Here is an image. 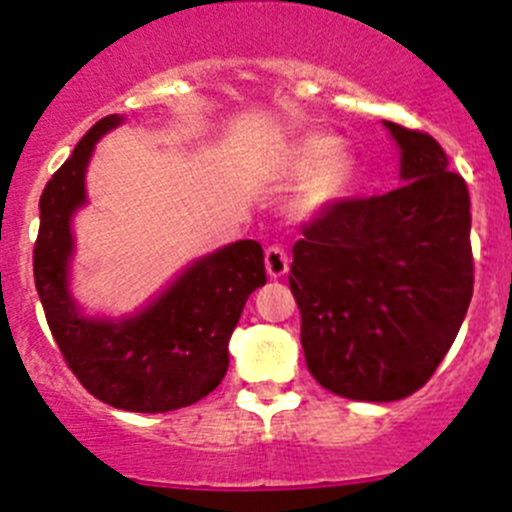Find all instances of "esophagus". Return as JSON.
<instances>
[{
    "label": "esophagus",
    "mask_w": 512,
    "mask_h": 512,
    "mask_svg": "<svg viewBox=\"0 0 512 512\" xmlns=\"http://www.w3.org/2000/svg\"><path fill=\"white\" fill-rule=\"evenodd\" d=\"M265 270L270 278H283V275H288L290 270V257L288 252H285V247L280 245H272L265 250Z\"/></svg>",
    "instance_id": "obj_1"
}]
</instances>
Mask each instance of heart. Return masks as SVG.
Here are the masks:
<instances>
[{"label": "heart", "mask_w": 512, "mask_h": 512, "mask_svg": "<svg viewBox=\"0 0 512 512\" xmlns=\"http://www.w3.org/2000/svg\"><path fill=\"white\" fill-rule=\"evenodd\" d=\"M298 166L305 174L295 191L293 209L303 219L326 212L341 197L353 174L351 154L323 136H308L298 143Z\"/></svg>", "instance_id": "1"}]
</instances>
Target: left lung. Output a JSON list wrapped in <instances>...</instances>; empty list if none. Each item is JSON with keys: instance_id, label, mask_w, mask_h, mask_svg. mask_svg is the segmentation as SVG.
Wrapping results in <instances>:
<instances>
[{"instance_id": "8db88e82", "label": "left lung", "mask_w": 512, "mask_h": 512, "mask_svg": "<svg viewBox=\"0 0 512 512\" xmlns=\"http://www.w3.org/2000/svg\"><path fill=\"white\" fill-rule=\"evenodd\" d=\"M399 189L338 202L293 247L305 364L323 389L396 401L427 384L472 298L470 194L427 133L384 121Z\"/></svg>"}]
</instances>
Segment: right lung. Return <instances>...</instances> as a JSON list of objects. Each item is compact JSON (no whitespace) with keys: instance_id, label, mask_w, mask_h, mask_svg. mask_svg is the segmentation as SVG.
Segmentation results:
<instances>
[{"instance_id":"right-lung-1","label":"right lung","mask_w":512,"mask_h":512,"mask_svg":"<svg viewBox=\"0 0 512 512\" xmlns=\"http://www.w3.org/2000/svg\"><path fill=\"white\" fill-rule=\"evenodd\" d=\"M123 116L95 123L40 197L35 285L47 326L80 384L116 409L174 412L204 399L229 366V338L247 298L267 283L255 240L224 245L128 315H90L73 295V219L88 204L85 174L95 143Z\"/></svg>"}]
</instances>
